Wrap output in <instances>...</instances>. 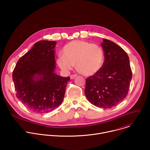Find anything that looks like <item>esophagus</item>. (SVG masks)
Wrapping results in <instances>:
<instances>
[{"instance_id":"esophagus-1","label":"esophagus","mask_w":150,"mask_h":150,"mask_svg":"<svg viewBox=\"0 0 150 150\" xmlns=\"http://www.w3.org/2000/svg\"><path fill=\"white\" fill-rule=\"evenodd\" d=\"M76 76V74H74V75H70V78H71V79H74Z\"/></svg>"}]
</instances>
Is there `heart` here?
I'll list each match as a JSON object with an SVG mask.
<instances>
[{
    "label": "heart",
    "instance_id": "b5f03b06",
    "mask_svg": "<svg viewBox=\"0 0 150 150\" xmlns=\"http://www.w3.org/2000/svg\"><path fill=\"white\" fill-rule=\"evenodd\" d=\"M104 60L102 48L88 41L77 40L67 44L57 63L63 71L71 70L74 65L76 71L85 76H91L101 68Z\"/></svg>",
    "mask_w": 150,
    "mask_h": 150
}]
</instances>
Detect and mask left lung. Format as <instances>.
Segmentation results:
<instances>
[{"instance_id":"left-lung-1","label":"left lung","mask_w":150,"mask_h":150,"mask_svg":"<svg viewBox=\"0 0 150 150\" xmlns=\"http://www.w3.org/2000/svg\"><path fill=\"white\" fill-rule=\"evenodd\" d=\"M101 46L103 65L98 72L86 79L85 94L91 104L108 109L126 98L132 73L129 57L122 47L105 38Z\"/></svg>"}]
</instances>
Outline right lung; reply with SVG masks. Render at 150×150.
<instances>
[{
  "mask_svg": "<svg viewBox=\"0 0 150 150\" xmlns=\"http://www.w3.org/2000/svg\"><path fill=\"white\" fill-rule=\"evenodd\" d=\"M56 42L41 40L18 61L12 73L16 97L38 113L53 111L63 101L70 77L54 73Z\"/></svg>",
  "mask_w": 150,
  "mask_h": 150,
  "instance_id": "1",
  "label": "right lung"
}]
</instances>
